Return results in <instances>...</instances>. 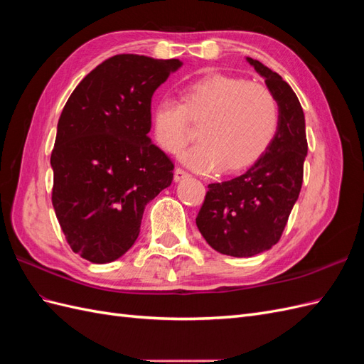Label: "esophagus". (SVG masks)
<instances>
[{"mask_svg":"<svg viewBox=\"0 0 364 364\" xmlns=\"http://www.w3.org/2000/svg\"><path fill=\"white\" fill-rule=\"evenodd\" d=\"M188 173H186L185 170H182V168H176L174 170V181L176 182H181L182 179H186V178H188Z\"/></svg>","mask_w":364,"mask_h":364,"instance_id":"34e87169","label":"esophagus"}]
</instances>
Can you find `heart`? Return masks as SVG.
Segmentation results:
<instances>
[{
	"mask_svg": "<svg viewBox=\"0 0 364 364\" xmlns=\"http://www.w3.org/2000/svg\"><path fill=\"white\" fill-rule=\"evenodd\" d=\"M183 105L165 95L151 112L159 144L170 153L188 141L191 121H202L197 144L181 159L199 173H234L270 147L279 127V106L269 87L226 74H206L182 90Z\"/></svg>",
	"mask_w": 364,
	"mask_h": 364,
	"instance_id": "1",
	"label": "heart"
}]
</instances>
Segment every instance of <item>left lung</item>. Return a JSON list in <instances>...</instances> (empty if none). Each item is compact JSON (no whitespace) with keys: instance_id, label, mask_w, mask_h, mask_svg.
I'll return each instance as SVG.
<instances>
[{"instance_id":"obj_1","label":"left lung","mask_w":364,"mask_h":364,"mask_svg":"<svg viewBox=\"0 0 364 364\" xmlns=\"http://www.w3.org/2000/svg\"><path fill=\"white\" fill-rule=\"evenodd\" d=\"M246 60L277 98V136L245 174L208 185L196 218L209 246L237 258L258 255L278 243L301 193L308 151L304 111L290 85L261 62Z\"/></svg>"}]
</instances>
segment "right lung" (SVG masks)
<instances>
[{
    "mask_svg": "<svg viewBox=\"0 0 364 364\" xmlns=\"http://www.w3.org/2000/svg\"><path fill=\"white\" fill-rule=\"evenodd\" d=\"M179 59L118 54L77 85L51 153L53 208L73 252L94 264L123 257L146 205L171 185L174 165L153 144L151 97Z\"/></svg>",
    "mask_w": 364,
    "mask_h": 364,
    "instance_id": "obj_1",
    "label": "right lung"
}]
</instances>
